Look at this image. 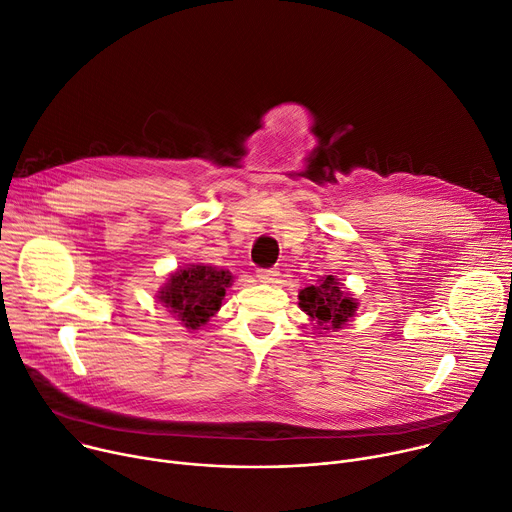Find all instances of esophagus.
Masks as SVG:
<instances>
[{
    "instance_id": "obj_1",
    "label": "esophagus",
    "mask_w": 512,
    "mask_h": 512,
    "mask_svg": "<svg viewBox=\"0 0 512 512\" xmlns=\"http://www.w3.org/2000/svg\"><path fill=\"white\" fill-rule=\"evenodd\" d=\"M257 277H259V282L273 286V284H277V280H280V271H277V269H259Z\"/></svg>"
}]
</instances>
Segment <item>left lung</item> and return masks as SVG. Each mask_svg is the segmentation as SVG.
<instances>
[{
  "mask_svg": "<svg viewBox=\"0 0 512 512\" xmlns=\"http://www.w3.org/2000/svg\"><path fill=\"white\" fill-rule=\"evenodd\" d=\"M298 306L314 322L318 335L343 329L357 312V298L335 275H324L314 286L300 290Z\"/></svg>",
  "mask_w": 512,
  "mask_h": 512,
  "instance_id": "1",
  "label": "left lung"
}]
</instances>
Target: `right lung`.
<instances>
[{
  "mask_svg": "<svg viewBox=\"0 0 512 512\" xmlns=\"http://www.w3.org/2000/svg\"><path fill=\"white\" fill-rule=\"evenodd\" d=\"M235 282L228 269L206 263H190L175 269L157 292V300L188 331L200 327L220 310L226 290Z\"/></svg>",
  "mask_w": 512,
  "mask_h": 512,
  "instance_id": "1",
  "label": "right lung"
}]
</instances>
